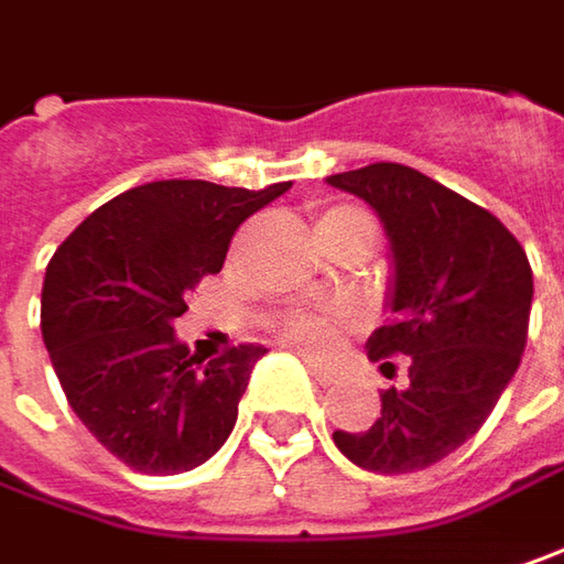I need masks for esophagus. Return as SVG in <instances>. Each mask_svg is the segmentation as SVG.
I'll return each instance as SVG.
<instances>
[{
	"label": "esophagus",
	"instance_id": "esophagus-1",
	"mask_svg": "<svg viewBox=\"0 0 564 564\" xmlns=\"http://www.w3.org/2000/svg\"><path fill=\"white\" fill-rule=\"evenodd\" d=\"M304 365H307V371L314 375V380H317L321 387H329V383H336V371H333V368H326V365H317L314 358H307Z\"/></svg>",
	"mask_w": 564,
	"mask_h": 564
}]
</instances>
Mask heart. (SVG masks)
I'll return each mask as SVG.
<instances>
[{"instance_id":"1","label":"heart","mask_w":564,"mask_h":564,"mask_svg":"<svg viewBox=\"0 0 564 564\" xmlns=\"http://www.w3.org/2000/svg\"><path fill=\"white\" fill-rule=\"evenodd\" d=\"M317 235L321 240H339L352 238V235H365V238L375 240L378 228H375V218L368 212L355 209V206H329L317 215ZM346 311L343 307H324V311H307V307H297V311H285L275 317V329L285 343H292L304 352H326L339 329L346 326Z\"/></svg>"}]
</instances>
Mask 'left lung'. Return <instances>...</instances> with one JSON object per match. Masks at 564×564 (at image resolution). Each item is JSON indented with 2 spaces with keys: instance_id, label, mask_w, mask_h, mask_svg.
<instances>
[{
  "instance_id": "left-lung-1",
  "label": "left lung",
  "mask_w": 564,
  "mask_h": 564,
  "mask_svg": "<svg viewBox=\"0 0 564 564\" xmlns=\"http://www.w3.org/2000/svg\"><path fill=\"white\" fill-rule=\"evenodd\" d=\"M329 186L378 212L393 250V321L375 329L368 358L409 383L380 393L368 432H333L336 447L371 473L429 469L482 429L521 365L533 272L518 238L492 212L422 171L378 161Z\"/></svg>"
}]
</instances>
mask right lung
<instances>
[{
	"label": "right lung",
	"mask_w": 564,
	"mask_h": 564,
	"mask_svg": "<svg viewBox=\"0 0 564 564\" xmlns=\"http://www.w3.org/2000/svg\"><path fill=\"white\" fill-rule=\"evenodd\" d=\"M292 184L132 186L91 212L53 253L41 329L72 412L132 469L174 476L206 464L238 422L257 343L209 365L174 336L186 292L215 275L240 225Z\"/></svg>",
	"instance_id": "add662e5"
}]
</instances>
